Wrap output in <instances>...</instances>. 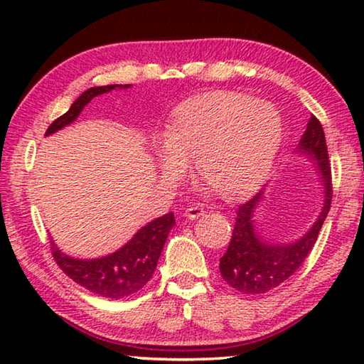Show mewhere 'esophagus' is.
<instances>
[{
	"label": "esophagus",
	"mask_w": 364,
	"mask_h": 364,
	"mask_svg": "<svg viewBox=\"0 0 364 364\" xmlns=\"http://www.w3.org/2000/svg\"><path fill=\"white\" fill-rule=\"evenodd\" d=\"M184 215H186V217L191 218V220L199 218L200 215H204V208H202V205H199V204L191 205V207L186 208V210H184Z\"/></svg>",
	"instance_id": "esophagus-1"
}]
</instances>
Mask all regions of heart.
<instances>
[{
	"label": "heart",
	"mask_w": 364,
	"mask_h": 364,
	"mask_svg": "<svg viewBox=\"0 0 364 364\" xmlns=\"http://www.w3.org/2000/svg\"><path fill=\"white\" fill-rule=\"evenodd\" d=\"M282 117L273 104L213 91L183 102L168 133L154 139L157 167L180 180L196 159L197 175L225 197L254 189L268 175L282 141Z\"/></svg>",
	"instance_id": "heart-1"
}]
</instances>
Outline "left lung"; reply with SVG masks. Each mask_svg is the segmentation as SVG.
Segmentation results:
<instances>
[{
	"label": "left lung",
	"instance_id": "1",
	"mask_svg": "<svg viewBox=\"0 0 364 364\" xmlns=\"http://www.w3.org/2000/svg\"><path fill=\"white\" fill-rule=\"evenodd\" d=\"M299 149L316 160L324 184V205L315 225L304 237L291 244H269L258 237L254 230L252 215L262 199L263 191L244 204L237 205L236 223L226 254L220 258V273L234 291L242 294H264L278 287L281 282L300 268L315 245L328 217L332 200V175L328 146L323 125L315 115L310 117L306 130L300 139Z\"/></svg>",
	"mask_w": 364,
	"mask_h": 364
}]
</instances>
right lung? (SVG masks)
<instances>
[{
	"label": "right lung",
	"instance_id": "obj_1",
	"mask_svg": "<svg viewBox=\"0 0 364 364\" xmlns=\"http://www.w3.org/2000/svg\"><path fill=\"white\" fill-rule=\"evenodd\" d=\"M117 86L119 85L95 86V88L86 90L64 115H60L48 127L45 136L69 125L93 97L109 93ZM123 88H128V85ZM173 225L175 217L173 212H170L141 228L132 241L123 245L120 250L107 257L95 258V260L72 258L63 254L54 242H51V254L58 267L77 284L101 297L119 300L136 294L149 282Z\"/></svg>",
	"mask_w": 364,
	"mask_h": 364
}]
</instances>
